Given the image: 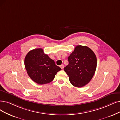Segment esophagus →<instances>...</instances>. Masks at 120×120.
<instances>
[{
  "label": "esophagus",
  "mask_w": 120,
  "mask_h": 120,
  "mask_svg": "<svg viewBox=\"0 0 120 120\" xmlns=\"http://www.w3.org/2000/svg\"><path fill=\"white\" fill-rule=\"evenodd\" d=\"M60 68H61V69H63L64 68V64H61L60 65Z\"/></svg>",
  "instance_id": "esophagus-1"
}]
</instances>
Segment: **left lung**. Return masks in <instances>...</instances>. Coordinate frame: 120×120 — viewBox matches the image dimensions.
Listing matches in <instances>:
<instances>
[{
	"label": "left lung",
	"instance_id": "left-lung-1",
	"mask_svg": "<svg viewBox=\"0 0 120 120\" xmlns=\"http://www.w3.org/2000/svg\"><path fill=\"white\" fill-rule=\"evenodd\" d=\"M69 64L64 68L71 84L81 88L88 84L94 74L97 65L94 52L86 46L78 45L68 57Z\"/></svg>",
	"mask_w": 120,
	"mask_h": 120
}]
</instances>
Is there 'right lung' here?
<instances>
[{
	"label": "right lung",
	"instance_id": "1",
	"mask_svg": "<svg viewBox=\"0 0 120 120\" xmlns=\"http://www.w3.org/2000/svg\"><path fill=\"white\" fill-rule=\"evenodd\" d=\"M25 66L30 78L40 85L52 82L57 72L61 70L41 48L28 52L25 59Z\"/></svg>",
	"mask_w": 120,
	"mask_h": 120
}]
</instances>
